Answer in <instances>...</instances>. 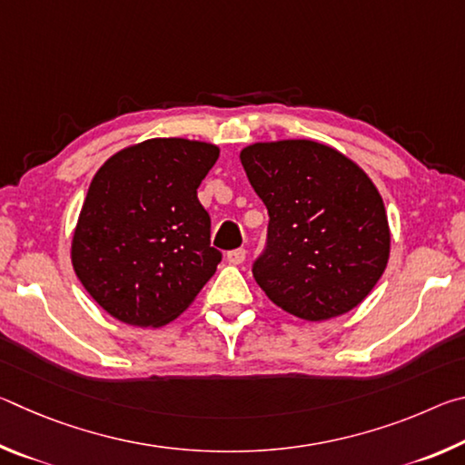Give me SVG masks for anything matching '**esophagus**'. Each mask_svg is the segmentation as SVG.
I'll use <instances>...</instances> for the list:
<instances>
[{
	"label": "esophagus",
	"instance_id": "obj_1",
	"mask_svg": "<svg viewBox=\"0 0 465 465\" xmlns=\"http://www.w3.org/2000/svg\"><path fill=\"white\" fill-rule=\"evenodd\" d=\"M243 261H246V250H243V248L227 252V262H230V264H242Z\"/></svg>",
	"mask_w": 465,
	"mask_h": 465
}]
</instances>
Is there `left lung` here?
<instances>
[{"label":"left lung","mask_w":465,"mask_h":465,"mask_svg":"<svg viewBox=\"0 0 465 465\" xmlns=\"http://www.w3.org/2000/svg\"><path fill=\"white\" fill-rule=\"evenodd\" d=\"M269 209V250L254 279L274 305L305 322L363 302L390 261V223L367 172L313 139L258 141L240 152Z\"/></svg>","instance_id":"left-lung-1"}]
</instances>
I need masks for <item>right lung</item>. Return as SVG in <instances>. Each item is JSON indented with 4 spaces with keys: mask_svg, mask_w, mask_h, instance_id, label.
<instances>
[{
    "mask_svg": "<svg viewBox=\"0 0 465 465\" xmlns=\"http://www.w3.org/2000/svg\"><path fill=\"white\" fill-rule=\"evenodd\" d=\"M219 147L155 137L121 149L92 178L72 235L84 289L123 324L160 328L191 308L217 271L196 188Z\"/></svg>",
    "mask_w": 465,
    "mask_h": 465,
    "instance_id": "add662e5",
    "label": "right lung"
}]
</instances>
